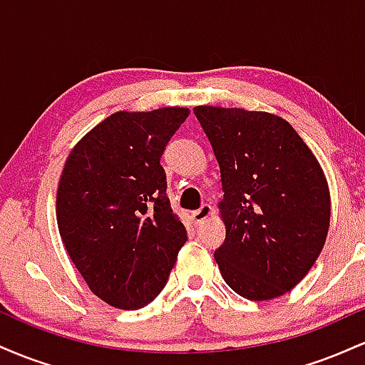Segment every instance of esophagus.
Returning <instances> with one entry per match:
<instances>
[{
    "instance_id": "34e87169",
    "label": "esophagus",
    "mask_w": 365,
    "mask_h": 365,
    "mask_svg": "<svg viewBox=\"0 0 365 365\" xmlns=\"http://www.w3.org/2000/svg\"><path fill=\"white\" fill-rule=\"evenodd\" d=\"M212 215V207L209 204H202L197 211L192 212V220H194L195 225H202L204 221H207Z\"/></svg>"
}]
</instances>
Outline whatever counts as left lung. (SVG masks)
<instances>
[{"label": "left lung", "mask_w": 365, "mask_h": 365, "mask_svg": "<svg viewBox=\"0 0 365 365\" xmlns=\"http://www.w3.org/2000/svg\"><path fill=\"white\" fill-rule=\"evenodd\" d=\"M221 171L226 228L215 252L238 295L271 300L295 288L319 257L331 197L319 161L282 116L242 108L195 106Z\"/></svg>", "instance_id": "1"}]
</instances>
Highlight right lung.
Segmentation results:
<instances>
[{
    "mask_svg": "<svg viewBox=\"0 0 365 365\" xmlns=\"http://www.w3.org/2000/svg\"><path fill=\"white\" fill-rule=\"evenodd\" d=\"M188 108L116 111L70 150L56 190L63 245L96 297L125 311L165 288L187 230L159 159Z\"/></svg>",
    "mask_w": 365,
    "mask_h": 365,
    "instance_id": "right-lung-1",
    "label": "right lung"
}]
</instances>
